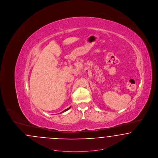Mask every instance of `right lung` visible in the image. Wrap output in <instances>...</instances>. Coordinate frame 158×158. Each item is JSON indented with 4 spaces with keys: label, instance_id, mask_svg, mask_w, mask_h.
<instances>
[{
    "label": "right lung",
    "instance_id": "right-lung-1",
    "mask_svg": "<svg viewBox=\"0 0 158 158\" xmlns=\"http://www.w3.org/2000/svg\"><path fill=\"white\" fill-rule=\"evenodd\" d=\"M70 107H69V108H68V109H66V110H64V111H63V113H64V112H65V111H68V110H69V109H70Z\"/></svg>",
    "mask_w": 158,
    "mask_h": 158
}]
</instances>
